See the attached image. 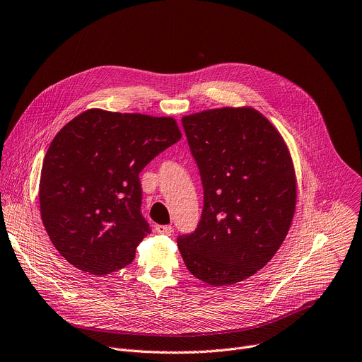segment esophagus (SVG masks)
Wrapping results in <instances>:
<instances>
[{
  "instance_id": "1",
  "label": "esophagus",
  "mask_w": 362,
  "mask_h": 362,
  "mask_svg": "<svg viewBox=\"0 0 362 362\" xmlns=\"http://www.w3.org/2000/svg\"><path fill=\"white\" fill-rule=\"evenodd\" d=\"M156 231L158 234H166L170 235L173 233V226L172 225H156Z\"/></svg>"
}]
</instances>
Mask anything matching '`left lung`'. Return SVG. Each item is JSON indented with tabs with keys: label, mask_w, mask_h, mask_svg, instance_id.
Returning a JSON list of instances; mask_svg holds the SVG:
<instances>
[{
	"label": "left lung",
	"mask_w": 362,
	"mask_h": 362,
	"mask_svg": "<svg viewBox=\"0 0 362 362\" xmlns=\"http://www.w3.org/2000/svg\"><path fill=\"white\" fill-rule=\"evenodd\" d=\"M204 186L196 229L177 237L187 270L212 286L243 281L273 258L290 228L296 180L272 122L251 108L182 118Z\"/></svg>",
	"instance_id": "left-lung-1"
}]
</instances>
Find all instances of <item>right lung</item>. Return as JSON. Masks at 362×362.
Segmentation results:
<instances>
[{"instance_id": "obj_1", "label": "right lung", "mask_w": 362, "mask_h": 362, "mask_svg": "<svg viewBox=\"0 0 362 362\" xmlns=\"http://www.w3.org/2000/svg\"><path fill=\"white\" fill-rule=\"evenodd\" d=\"M180 137L173 118L103 110L64 125L46 153L39 193L59 254L95 276L128 266L151 233L139 175Z\"/></svg>"}]
</instances>
